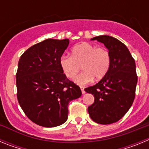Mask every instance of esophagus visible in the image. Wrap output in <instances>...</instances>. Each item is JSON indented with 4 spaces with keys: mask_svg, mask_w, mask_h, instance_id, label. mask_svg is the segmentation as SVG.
<instances>
[{
    "mask_svg": "<svg viewBox=\"0 0 149 149\" xmlns=\"http://www.w3.org/2000/svg\"><path fill=\"white\" fill-rule=\"evenodd\" d=\"M81 92H82V94H85V90H84V87H83V86H81Z\"/></svg>",
    "mask_w": 149,
    "mask_h": 149,
    "instance_id": "34e87169",
    "label": "esophagus"
}]
</instances>
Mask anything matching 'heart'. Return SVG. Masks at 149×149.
<instances>
[{
  "label": "heart",
  "instance_id": "b5f03b06",
  "mask_svg": "<svg viewBox=\"0 0 149 149\" xmlns=\"http://www.w3.org/2000/svg\"><path fill=\"white\" fill-rule=\"evenodd\" d=\"M111 56L108 50L88 42L76 45L71 51V56L63 55L60 65L68 78L73 79L80 71L83 72L75 79L79 85H86L93 80H101L106 75L110 67Z\"/></svg>",
  "mask_w": 149,
  "mask_h": 149
}]
</instances>
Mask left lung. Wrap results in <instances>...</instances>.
Here are the masks:
<instances>
[{"label": "left lung", "mask_w": 149, "mask_h": 149, "mask_svg": "<svg viewBox=\"0 0 149 149\" xmlns=\"http://www.w3.org/2000/svg\"><path fill=\"white\" fill-rule=\"evenodd\" d=\"M91 40L104 45L111 63L107 74L98 84L85 89L95 98L88 113L96 123L108 125L120 120L134 102L137 84L136 64L127 47L116 38L102 35Z\"/></svg>", "instance_id": "8db88e82"}]
</instances>
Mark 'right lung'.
Masks as SVG:
<instances>
[{"label":"right lung","mask_w":149,"mask_h":149,"mask_svg":"<svg viewBox=\"0 0 149 149\" xmlns=\"http://www.w3.org/2000/svg\"><path fill=\"white\" fill-rule=\"evenodd\" d=\"M68 39H48L31 46L21 56L16 73L17 98L33 122L45 127L59 126L68 119L71 101L82 95L60 65Z\"/></svg>","instance_id":"add662e5"}]
</instances>
